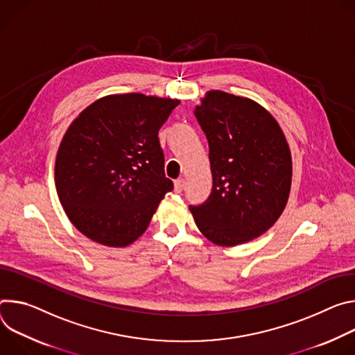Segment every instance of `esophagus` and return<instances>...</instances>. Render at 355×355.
<instances>
[{
    "instance_id": "esophagus-1",
    "label": "esophagus",
    "mask_w": 355,
    "mask_h": 355,
    "mask_svg": "<svg viewBox=\"0 0 355 355\" xmlns=\"http://www.w3.org/2000/svg\"><path fill=\"white\" fill-rule=\"evenodd\" d=\"M183 187H184V179L175 180V191L176 193H180L183 190Z\"/></svg>"
}]
</instances>
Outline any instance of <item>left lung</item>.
Returning <instances> with one entry per match:
<instances>
[{
    "instance_id": "1",
    "label": "left lung",
    "mask_w": 355,
    "mask_h": 355,
    "mask_svg": "<svg viewBox=\"0 0 355 355\" xmlns=\"http://www.w3.org/2000/svg\"><path fill=\"white\" fill-rule=\"evenodd\" d=\"M194 115L209 141L213 190L190 206L205 237L221 247L252 241L284 213L292 156L278 121L257 101L210 90Z\"/></svg>"
}]
</instances>
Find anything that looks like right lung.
<instances>
[{"label":"right lung","instance_id":"1","mask_svg":"<svg viewBox=\"0 0 355 355\" xmlns=\"http://www.w3.org/2000/svg\"><path fill=\"white\" fill-rule=\"evenodd\" d=\"M179 103L111 94L85 108L67 128L55 164L56 191L71 224L92 241L132 244L173 189L157 132Z\"/></svg>","mask_w":355,"mask_h":355}]
</instances>
